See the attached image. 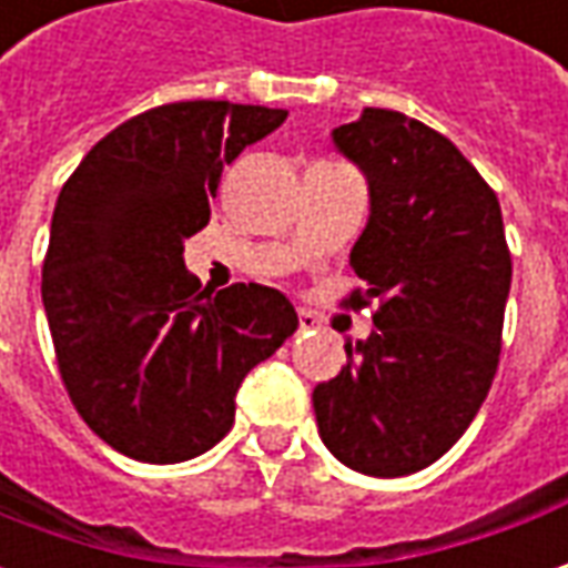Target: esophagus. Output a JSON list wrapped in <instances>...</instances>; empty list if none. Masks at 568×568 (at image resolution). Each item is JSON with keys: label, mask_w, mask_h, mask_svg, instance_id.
<instances>
[{"label": "esophagus", "mask_w": 568, "mask_h": 568, "mask_svg": "<svg viewBox=\"0 0 568 568\" xmlns=\"http://www.w3.org/2000/svg\"><path fill=\"white\" fill-rule=\"evenodd\" d=\"M315 327H318V315L308 312V308H300V331L308 334V331H315Z\"/></svg>", "instance_id": "34e87169"}]
</instances>
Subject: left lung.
<instances>
[{
  "mask_svg": "<svg viewBox=\"0 0 568 568\" xmlns=\"http://www.w3.org/2000/svg\"><path fill=\"white\" fill-rule=\"evenodd\" d=\"M334 142L371 187L349 256L362 287L339 306L374 308V331L312 405L339 464L393 479L436 464L483 408L514 262L498 194L442 132L365 108Z\"/></svg>",
  "mask_w": 568,
  "mask_h": 568,
  "instance_id": "left-lung-1",
  "label": "left lung"
}]
</instances>
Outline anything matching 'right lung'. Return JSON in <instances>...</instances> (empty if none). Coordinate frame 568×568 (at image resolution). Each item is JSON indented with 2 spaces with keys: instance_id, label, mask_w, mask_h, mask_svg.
<instances>
[{
  "instance_id": "1",
  "label": "right lung",
  "mask_w": 568,
  "mask_h": 568,
  "mask_svg": "<svg viewBox=\"0 0 568 568\" xmlns=\"http://www.w3.org/2000/svg\"><path fill=\"white\" fill-rule=\"evenodd\" d=\"M284 120L262 104H160L108 132L58 194L42 262L54 358L73 408L120 455L210 452L241 381L300 327L284 293L201 291L182 260L225 163Z\"/></svg>"
}]
</instances>
